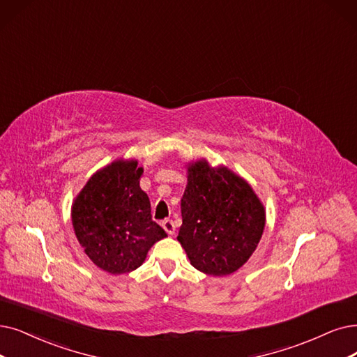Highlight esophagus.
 <instances>
[{
	"mask_svg": "<svg viewBox=\"0 0 357 357\" xmlns=\"http://www.w3.org/2000/svg\"><path fill=\"white\" fill-rule=\"evenodd\" d=\"M162 228L168 233V234H174L176 231V225H174V221L173 220H164L162 221Z\"/></svg>",
	"mask_w": 357,
	"mask_h": 357,
	"instance_id": "1",
	"label": "esophagus"
}]
</instances>
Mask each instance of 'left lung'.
I'll list each match as a JSON object with an SVG mask.
<instances>
[{
    "label": "left lung",
    "mask_w": 357,
    "mask_h": 357,
    "mask_svg": "<svg viewBox=\"0 0 357 357\" xmlns=\"http://www.w3.org/2000/svg\"><path fill=\"white\" fill-rule=\"evenodd\" d=\"M188 173L177 238L196 269L213 277L231 274L258 246L265 209L249 184L225 167L211 168L202 160Z\"/></svg>",
    "instance_id": "obj_1"
}]
</instances>
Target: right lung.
Masks as SVG:
<instances>
[{
	"instance_id": "right-lung-1",
	"label": "right lung",
	"mask_w": 357,
	"mask_h": 357,
	"mask_svg": "<svg viewBox=\"0 0 357 357\" xmlns=\"http://www.w3.org/2000/svg\"><path fill=\"white\" fill-rule=\"evenodd\" d=\"M142 173L137 161L112 162L89 178L71 208L84 253L109 274L139 268L153 243L167 236L152 221L149 197L139 186Z\"/></svg>"
}]
</instances>
